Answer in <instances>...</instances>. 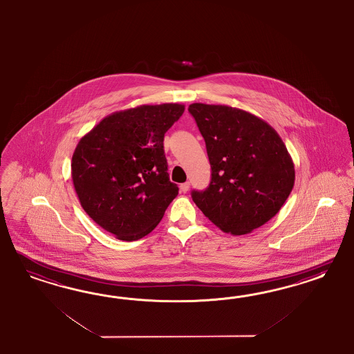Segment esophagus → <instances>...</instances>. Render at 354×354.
<instances>
[{
  "instance_id": "obj_1",
  "label": "esophagus",
  "mask_w": 354,
  "mask_h": 354,
  "mask_svg": "<svg viewBox=\"0 0 354 354\" xmlns=\"http://www.w3.org/2000/svg\"><path fill=\"white\" fill-rule=\"evenodd\" d=\"M189 191V183L185 182L180 184V192L187 193Z\"/></svg>"
}]
</instances>
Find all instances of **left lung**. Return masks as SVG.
Masks as SVG:
<instances>
[{
    "label": "left lung",
    "mask_w": 354,
    "mask_h": 354,
    "mask_svg": "<svg viewBox=\"0 0 354 354\" xmlns=\"http://www.w3.org/2000/svg\"><path fill=\"white\" fill-rule=\"evenodd\" d=\"M206 144L212 182L194 204L223 232L245 235L278 214L295 185V165L263 119L227 105L188 107Z\"/></svg>",
    "instance_id": "8db88e82"
}]
</instances>
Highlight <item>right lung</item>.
<instances>
[{"label":"right lung","instance_id":"add662e5","mask_svg":"<svg viewBox=\"0 0 354 354\" xmlns=\"http://www.w3.org/2000/svg\"><path fill=\"white\" fill-rule=\"evenodd\" d=\"M183 113L182 104L120 110L77 142L71 161L77 198L86 214L119 240L148 235L178 196L163 138Z\"/></svg>","mask_w":354,"mask_h":354}]
</instances>
